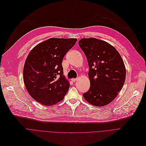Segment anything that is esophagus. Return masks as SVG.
Returning <instances> with one entry per match:
<instances>
[{
	"label": "esophagus",
	"instance_id": "34e87169",
	"mask_svg": "<svg viewBox=\"0 0 146 146\" xmlns=\"http://www.w3.org/2000/svg\"><path fill=\"white\" fill-rule=\"evenodd\" d=\"M71 80H72V82H75L77 80V78H72V79H71Z\"/></svg>",
	"mask_w": 146,
	"mask_h": 146
}]
</instances>
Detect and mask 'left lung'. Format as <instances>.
I'll return each mask as SVG.
<instances>
[{"label": "left lung", "instance_id": "8db88e82", "mask_svg": "<svg viewBox=\"0 0 146 146\" xmlns=\"http://www.w3.org/2000/svg\"><path fill=\"white\" fill-rule=\"evenodd\" d=\"M78 43L89 66L90 87L83 97L92 105L105 106L116 98L123 86L126 77L123 61L116 48L105 41L82 38Z\"/></svg>", "mask_w": 146, "mask_h": 146}]
</instances>
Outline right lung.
<instances>
[{
    "label": "right lung",
    "mask_w": 146,
    "mask_h": 146,
    "mask_svg": "<svg viewBox=\"0 0 146 146\" xmlns=\"http://www.w3.org/2000/svg\"><path fill=\"white\" fill-rule=\"evenodd\" d=\"M77 41L50 38L34 47L28 55L24 82L28 92L37 102L51 106L64 98L70 84L63 75L62 62Z\"/></svg>",
    "instance_id": "obj_1"
}]
</instances>
